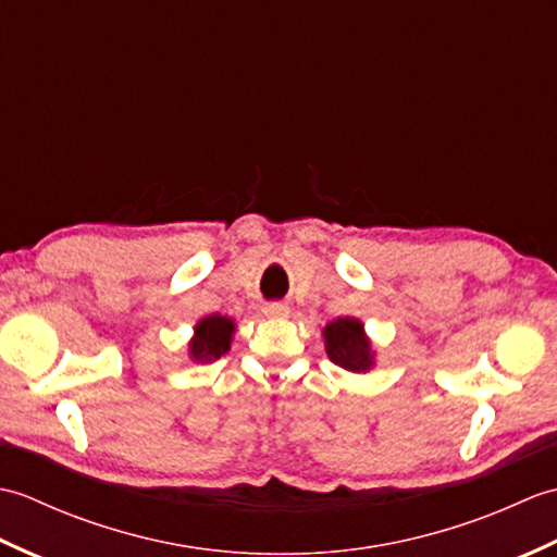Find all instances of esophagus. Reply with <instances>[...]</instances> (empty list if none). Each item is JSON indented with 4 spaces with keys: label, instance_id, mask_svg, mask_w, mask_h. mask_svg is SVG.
Segmentation results:
<instances>
[{
    "label": "esophagus",
    "instance_id": "34e87169",
    "mask_svg": "<svg viewBox=\"0 0 557 557\" xmlns=\"http://www.w3.org/2000/svg\"><path fill=\"white\" fill-rule=\"evenodd\" d=\"M265 315H287L289 313V306H285V304H280V301H270V304H265Z\"/></svg>",
    "mask_w": 557,
    "mask_h": 557
}]
</instances>
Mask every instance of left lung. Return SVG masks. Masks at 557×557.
<instances>
[{"label":"left lung","mask_w":557,"mask_h":557,"mask_svg":"<svg viewBox=\"0 0 557 557\" xmlns=\"http://www.w3.org/2000/svg\"><path fill=\"white\" fill-rule=\"evenodd\" d=\"M323 335L330 361L354 373L371 369L373 351L357 318H337L323 330Z\"/></svg>","instance_id":"1"}]
</instances>
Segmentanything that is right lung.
I'll return each instance as SVG.
<instances>
[{
    "mask_svg": "<svg viewBox=\"0 0 557 557\" xmlns=\"http://www.w3.org/2000/svg\"><path fill=\"white\" fill-rule=\"evenodd\" d=\"M234 323L224 315H208L196 325V337L191 342V357L196 361H215L230 349Z\"/></svg>",
    "mask_w": 557,
    "mask_h": 557,
    "instance_id": "add662e5",
    "label": "right lung"
}]
</instances>
